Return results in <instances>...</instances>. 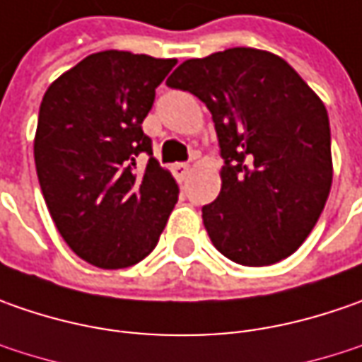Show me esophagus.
Returning a JSON list of instances; mask_svg holds the SVG:
<instances>
[{
    "mask_svg": "<svg viewBox=\"0 0 362 362\" xmlns=\"http://www.w3.org/2000/svg\"><path fill=\"white\" fill-rule=\"evenodd\" d=\"M173 175L177 179H185L189 175V165L187 163H175L173 165Z\"/></svg>",
    "mask_w": 362,
    "mask_h": 362,
    "instance_id": "34e87169",
    "label": "esophagus"
}]
</instances>
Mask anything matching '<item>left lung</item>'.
Instances as JSON below:
<instances>
[{"instance_id": "obj_1", "label": "left lung", "mask_w": 362, "mask_h": 362, "mask_svg": "<svg viewBox=\"0 0 362 362\" xmlns=\"http://www.w3.org/2000/svg\"><path fill=\"white\" fill-rule=\"evenodd\" d=\"M167 86L195 94L216 124L221 191L202 209L214 245L242 266L294 254L332 183L322 100L286 60L256 48L185 60Z\"/></svg>"}]
</instances>
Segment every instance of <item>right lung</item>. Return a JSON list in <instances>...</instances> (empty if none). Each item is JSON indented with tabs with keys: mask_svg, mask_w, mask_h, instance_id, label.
I'll use <instances>...</instances> for the list:
<instances>
[{
	"mask_svg": "<svg viewBox=\"0 0 362 362\" xmlns=\"http://www.w3.org/2000/svg\"><path fill=\"white\" fill-rule=\"evenodd\" d=\"M175 64L106 49L64 72L42 98L40 187L64 242L92 266L119 270L148 256L177 203L179 187L141 127Z\"/></svg>",
	"mask_w": 362,
	"mask_h": 362,
	"instance_id": "1",
	"label": "right lung"
}]
</instances>
